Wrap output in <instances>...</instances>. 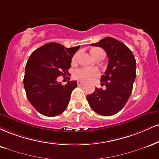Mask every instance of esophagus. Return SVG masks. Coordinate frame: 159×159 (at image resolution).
<instances>
[{
  "label": "esophagus",
  "mask_w": 159,
  "mask_h": 159,
  "mask_svg": "<svg viewBox=\"0 0 159 159\" xmlns=\"http://www.w3.org/2000/svg\"><path fill=\"white\" fill-rule=\"evenodd\" d=\"M84 84V81H78V86L83 85Z\"/></svg>",
  "instance_id": "34e87169"
}]
</instances>
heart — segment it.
<instances>
[{
    "label": "heart",
    "instance_id": "obj_1",
    "mask_svg": "<svg viewBox=\"0 0 159 159\" xmlns=\"http://www.w3.org/2000/svg\"><path fill=\"white\" fill-rule=\"evenodd\" d=\"M90 53L93 58H96L99 55H103L105 56V52L102 49L98 48V47H93L90 49ZM78 53L75 54L72 58V63L75 64L77 61L78 59ZM99 75V72L98 70L95 68H81L78 69L74 73V77L77 79L81 80V81H91L93 78L97 77Z\"/></svg>",
    "mask_w": 159,
    "mask_h": 159
}]
</instances>
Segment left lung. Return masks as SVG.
Returning a JSON list of instances; mask_svg holds the SVG:
<instances>
[{"instance_id":"8db88e82","label":"left lung","mask_w":159,"mask_h":159,"mask_svg":"<svg viewBox=\"0 0 159 159\" xmlns=\"http://www.w3.org/2000/svg\"><path fill=\"white\" fill-rule=\"evenodd\" d=\"M90 45L102 47L109 61L107 70L101 77V84H105L107 89L95 88L87 99L98 114L113 116L124 107L130 96L136 75V61L130 49L113 38H104Z\"/></svg>"}]
</instances>
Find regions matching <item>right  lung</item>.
Wrapping results in <instances>:
<instances>
[{
  "label": "right lung",
  "instance_id": "right-lung-1",
  "mask_svg": "<svg viewBox=\"0 0 159 159\" xmlns=\"http://www.w3.org/2000/svg\"><path fill=\"white\" fill-rule=\"evenodd\" d=\"M79 47L66 48L51 42L35 49L29 58L24 78L25 91L30 104L43 116H57L67 107L77 81L62 85L57 78L69 74L71 59Z\"/></svg>",
  "mask_w": 159,
  "mask_h": 159
}]
</instances>
